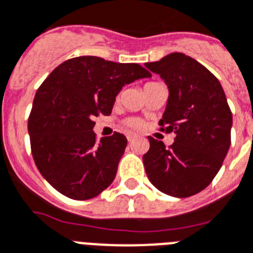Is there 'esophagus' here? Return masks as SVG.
<instances>
[{
    "mask_svg": "<svg viewBox=\"0 0 253 253\" xmlns=\"http://www.w3.org/2000/svg\"><path fill=\"white\" fill-rule=\"evenodd\" d=\"M135 137H136V136H135L133 133H130V135H127V140L131 143V141H133V139H135Z\"/></svg>",
    "mask_w": 253,
    "mask_h": 253,
    "instance_id": "34e87169",
    "label": "esophagus"
}]
</instances>
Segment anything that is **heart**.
Masks as SVG:
<instances>
[{"label": "heart", "instance_id": "obj_1", "mask_svg": "<svg viewBox=\"0 0 253 253\" xmlns=\"http://www.w3.org/2000/svg\"><path fill=\"white\" fill-rule=\"evenodd\" d=\"M141 121L137 120V118H128L126 121V126L130 127V128H140L141 127Z\"/></svg>", "mask_w": 253, "mask_h": 253}]
</instances>
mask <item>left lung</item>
<instances>
[{"instance_id": "obj_1", "label": "left lung", "mask_w": 253, "mask_h": 253, "mask_svg": "<svg viewBox=\"0 0 253 253\" xmlns=\"http://www.w3.org/2000/svg\"><path fill=\"white\" fill-rule=\"evenodd\" d=\"M144 66L168 85L160 125L175 133L170 148L148 137L147 176L164 194L188 198L208 187L221 169L231 143L233 114L218 79L196 59L170 53Z\"/></svg>"}]
</instances>
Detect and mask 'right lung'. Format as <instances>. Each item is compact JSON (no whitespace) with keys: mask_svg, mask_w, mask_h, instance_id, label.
<instances>
[{"mask_svg":"<svg viewBox=\"0 0 253 253\" xmlns=\"http://www.w3.org/2000/svg\"><path fill=\"white\" fill-rule=\"evenodd\" d=\"M137 63L83 55L61 63L35 94L28 133L35 164L46 182L74 200H88L116 178L125 135L96 141L94 117L109 116L122 87L151 78Z\"/></svg>","mask_w":253,"mask_h":253,"instance_id":"1","label":"right lung"}]
</instances>
